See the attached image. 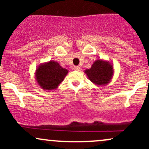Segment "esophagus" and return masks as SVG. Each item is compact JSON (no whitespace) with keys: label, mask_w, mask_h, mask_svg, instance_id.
Here are the masks:
<instances>
[{"label":"esophagus","mask_w":149,"mask_h":149,"mask_svg":"<svg viewBox=\"0 0 149 149\" xmlns=\"http://www.w3.org/2000/svg\"><path fill=\"white\" fill-rule=\"evenodd\" d=\"M73 69H74L75 71H80V66H74Z\"/></svg>","instance_id":"34e87169"}]
</instances>
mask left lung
Returning a JSON list of instances; mask_svg holds the SVG:
<instances>
[{
  "instance_id": "1",
  "label": "left lung",
  "mask_w": 149,
  "mask_h": 149,
  "mask_svg": "<svg viewBox=\"0 0 149 149\" xmlns=\"http://www.w3.org/2000/svg\"><path fill=\"white\" fill-rule=\"evenodd\" d=\"M85 73L95 85L105 86L113 76V66L109 61L99 59L92 64L90 69L85 70Z\"/></svg>"
}]
</instances>
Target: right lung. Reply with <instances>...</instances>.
Instances as JSON below:
<instances>
[{"label":"right lung","instance_id":"right-lung-1","mask_svg":"<svg viewBox=\"0 0 149 149\" xmlns=\"http://www.w3.org/2000/svg\"><path fill=\"white\" fill-rule=\"evenodd\" d=\"M69 71L62 68L57 61L50 60L37 67L35 78L38 85L44 90H54L62 83Z\"/></svg>","mask_w":149,"mask_h":149}]
</instances>
